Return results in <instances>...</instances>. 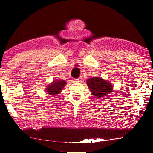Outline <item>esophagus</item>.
<instances>
[{
    "instance_id": "1",
    "label": "esophagus",
    "mask_w": 153,
    "mask_h": 153,
    "mask_svg": "<svg viewBox=\"0 0 153 153\" xmlns=\"http://www.w3.org/2000/svg\"><path fill=\"white\" fill-rule=\"evenodd\" d=\"M80 79H74V82H76V83H79L80 82Z\"/></svg>"
}]
</instances>
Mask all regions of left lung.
Listing matches in <instances>:
<instances>
[{
  "instance_id": "8db88e82",
  "label": "left lung",
  "mask_w": 153,
  "mask_h": 153,
  "mask_svg": "<svg viewBox=\"0 0 153 153\" xmlns=\"http://www.w3.org/2000/svg\"><path fill=\"white\" fill-rule=\"evenodd\" d=\"M87 84L90 91L97 98L107 96L113 90L111 83L99 77H93L88 79L87 80Z\"/></svg>"
}]
</instances>
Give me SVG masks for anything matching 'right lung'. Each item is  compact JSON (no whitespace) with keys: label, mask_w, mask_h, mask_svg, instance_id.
I'll return each instance as SVG.
<instances>
[{"label":"right lung","mask_w":153,"mask_h":153,"mask_svg":"<svg viewBox=\"0 0 153 153\" xmlns=\"http://www.w3.org/2000/svg\"><path fill=\"white\" fill-rule=\"evenodd\" d=\"M66 82L65 80L58 79V80H54V82L48 85L46 87V91L47 94L52 96L57 95L59 94L62 89L66 85Z\"/></svg>","instance_id":"1"}]
</instances>
